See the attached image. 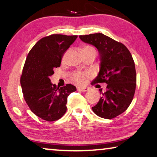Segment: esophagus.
Instances as JSON below:
<instances>
[{
	"label": "esophagus",
	"mask_w": 157,
	"mask_h": 157,
	"mask_svg": "<svg viewBox=\"0 0 157 157\" xmlns=\"http://www.w3.org/2000/svg\"><path fill=\"white\" fill-rule=\"evenodd\" d=\"M78 90L80 91V92H85L89 90V88L88 87H78Z\"/></svg>",
	"instance_id": "34e87169"
}]
</instances>
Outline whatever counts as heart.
Returning a JSON list of instances; mask_svg holds the SVG:
<instances>
[{
	"label": "heart",
	"mask_w": 157,
	"mask_h": 157,
	"mask_svg": "<svg viewBox=\"0 0 157 157\" xmlns=\"http://www.w3.org/2000/svg\"><path fill=\"white\" fill-rule=\"evenodd\" d=\"M81 53L83 56L90 55V54H94L96 56L97 51L96 49L91 46H84L81 48ZM67 55V53H65L63 56V59H65V56ZM90 76V74L89 72H75L72 75L71 78L72 80L75 83L78 84V85H82L85 82L86 79L88 78Z\"/></svg>",
	"instance_id": "obj_1"
}]
</instances>
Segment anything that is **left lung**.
Wrapping results in <instances>:
<instances>
[{
  "label": "left lung",
  "instance_id": "8db88e82",
  "mask_svg": "<svg viewBox=\"0 0 157 157\" xmlns=\"http://www.w3.org/2000/svg\"><path fill=\"white\" fill-rule=\"evenodd\" d=\"M79 38L99 53L100 71L92 85L107 84L106 92L92 111L103 118H115L129 107L134 97L137 75L132 55L124 44L101 33L80 35Z\"/></svg>",
  "mask_w": 157,
  "mask_h": 157
}]
</instances>
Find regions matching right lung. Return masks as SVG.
Segmentation results:
<instances>
[{
	"mask_svg": "<svg viewBox=\"0 0 157 157\" xmlns=\"http://www.w3.org/2000/svg\"><path fill=\"white\" fill-rule=\"evenodd\" d=\"M77 35L51 34L41 39L28 53L20 78L23 96L30 110L46 121L60 119L67 111V97L76 87L67 84L57 87L51 83L53 70L60 66L64 53Z\"/></svg>",
	"mask_w": 157,
	"mask_h": 157,
	"instance_id": "add662e5",
	"label": "right lung"
}]
</instances>
